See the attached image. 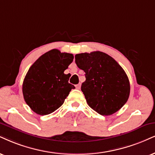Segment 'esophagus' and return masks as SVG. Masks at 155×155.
<instances>
[{
  "instance_id": "34e87169",
  "label": "esophagus",
  "mask_w": 155,
  "mask_h": 155,
  "mask_svg": "<svg viewBox=\"0 0 155 155\" xmlns=\"http://www.w3.org/2000/svg\"><path fill=\"white\" fill-rule=\"evenodd\" d=\"M81 83L78 84V85H75V87H76V88H77V89H81Z\"/></svg>"
}]
</instances>
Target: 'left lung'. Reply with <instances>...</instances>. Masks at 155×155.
Segmentation results:
<instances>
[{"label": "left lung", "instance_id": "1", "mask_svg": "<svg viewBox=\"0 0 155 155\" xmlns=\"http://www.w3.org/2000/svg\"><path fill=\"white\" fill-rule=\"evenodd\" d=\"M77 66L85 72L81 91L92 109L110 116L121 109L130 93L129 78L113 57L102 51L75 55Z\"/></svg>", "mask_w": 155, "mask_h": 155}]
</instances>
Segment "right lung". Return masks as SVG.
<instances>
[{
	"mask_svg": "<svg viewBox=\"0 0 155 155\" xmlns=\"http://www.w3.org/2000/svg\"><path fill=\"white\" fill-rule=\"evenodd\" d=\"M74 56L51 49L36 60L28 69L23 82L24 101L36 114L44 116L54 112L64 103L72 89L69 74L64 71Z\"/></svg>",
	"mask_w": 155,
	"mask_h": 155,
	"instance_id": "1",
	"label": "right lung"
}]
</instances>
